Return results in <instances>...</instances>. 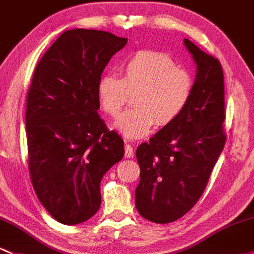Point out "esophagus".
Wrapping results in <instances>:
<instances>
[{
  "label": "esophagus",
  "instance_id": "esophagus-1",
  "mask_svg": "<svg viewBox=\"0 0 254 254\" xmlns=\"http://www.w3.org/2000/svg\"><path fill=\"white\" fill-rule=\"evenodd\" d=\"M133 155H134V152H133L132 145L126 143V145H125V156H126L127 159H129V157H133Z\"/></svg>",
  "mask_w": 254,
  "mask_h": 254
}]
</instances>
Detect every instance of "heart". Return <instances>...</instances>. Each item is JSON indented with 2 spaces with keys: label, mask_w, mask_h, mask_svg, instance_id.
I'll return each instance as SVG.
<instances>
[{
  "label": "heart",
  "mask_w": 254,
  "mask_h": 254,
  "mask_svg": "<svg viewBox=\"0 0 254 254\" xmlns=\"http://www.w3.org/2000/svg\"><path fill=\"white\" fill-rule=\"evenodd\" d=\"M193 78L168 54L140 51L120 64V77L105 73L97 84L100 109L117 117L133 94L134 108L116 121L127 138H141L156 122L166 126L183 115L191 100Z\"/></svg>",
  "instance_id": "1"
}]
</instances>
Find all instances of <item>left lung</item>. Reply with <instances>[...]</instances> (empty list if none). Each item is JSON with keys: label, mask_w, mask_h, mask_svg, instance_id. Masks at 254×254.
<instances>
[{"label": "left lung", "mask_w": 254, "mask_h": 254, "mask_svg": "<svg viewBox=\"0 0 254 254\" xmlns=\"http://www.w3.org/2000/svg\"><path fill=\"white\" fill-rule=\"evenodd\" d=\"M184 45L196 64L191 100L182 116L135 152L140 167L135 207L159 224L179 219L195 206L226 139L222 65L191 41L184 39Z\"/></svg>", "instance_id": "left-lung-1"}]
</instances>
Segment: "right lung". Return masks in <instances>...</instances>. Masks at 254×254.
<instances>
[{"mask_svg": "<svg viewBox=\"0 0 254 254\" xmlns=\"http://www.w3.org/2000/svg\"><path fill=\"white\" fill-rule=\"evenodd\" d=\"M127 39L99 30L64 31L40 59L26 98L32 187L52 217L86 222L102 202L100 181L125 144L98 115L97 84Z\"/></svg>", "mask_w": 254, "mask_h": 254, "instance_id": "right-lung-1", "label": "right lung"}]
</instances>
